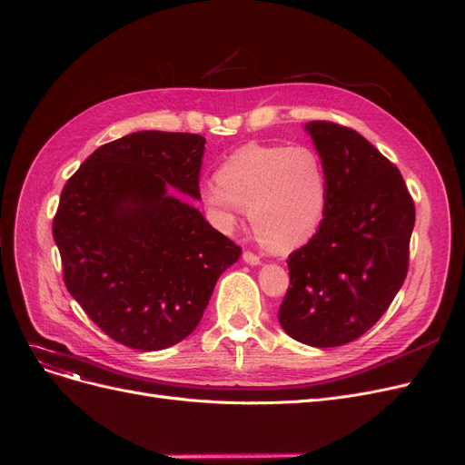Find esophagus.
<instances>
[{"instance_id":"obj_1","label":"esophagus","mask_w":465,"mask_h":465,"mask_svg":"<svg viewBox=\"0 0 465 465\" xmlns=\"http://www.w3.org/2000/svg\"><path fill=\"white\" fill-rule=\"evenodd\" d=\"M243 261H245L247 264H251V266H259V264H261V256H256V254L251 252V251H245V252H243Z\"/></svg>"}]
</instances>
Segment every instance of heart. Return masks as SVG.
I'll return each instance as SVG.
<instances>
[{
  "instance_id": "b5f03b06",
  "label": "heart",
  "mask_w": 465,
  "mask_h": 465,
  "mask_svg": "<svg viewBox=\"0 0 465 465\" xmlns=\"http://www.w3.org/2000/svg\"><path fill=\"white\" fill-rule=\"evenodd\" d=\"M203 201L223 230L239 226L242 211L261 242L276 252L311 242L328 211V174L308 145L249 143L233 151L206 182Z\"/></svg>"
}]
</instances>
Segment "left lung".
Masks as SVG:
<instances>
[{"instance_id":"left-lung-1","label":"left lung","mask_w":465,"mask_h":465,"mask_svg":"<svg viewBox=\"0 0 465 465\" xmlns=\"http://www.w3.org/2000/svg\"><path fill=\"white\" fill-rule=\"evenodd\" d=\"M304 130L328 174V211L289 254L278 318L289 337L328 349L364 335L397 297L416 209L399 168L364 135L325 120Z\"/></svg>"}]
</instances>
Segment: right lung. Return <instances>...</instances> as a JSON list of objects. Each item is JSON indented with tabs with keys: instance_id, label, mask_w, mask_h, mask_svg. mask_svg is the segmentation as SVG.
<instances>
[{
	"instance_id": "obj_1",
	"label": "right lung",
	"mask_w": 465,
	"mask_h": 465,
	"mask_svg": "<svg viewBox=\"0 0 465 465\" xmlns=\"http://www.w3.org/2000/svg\"><path fill=\"white\" fill-rule=\"evenodd\" d=\"M206 140L134 132L101 145L66 182L54 218L64 285L101 331L137 351L192 333L242 247L197 206Z\"/></svg>"
}]
</instances>
